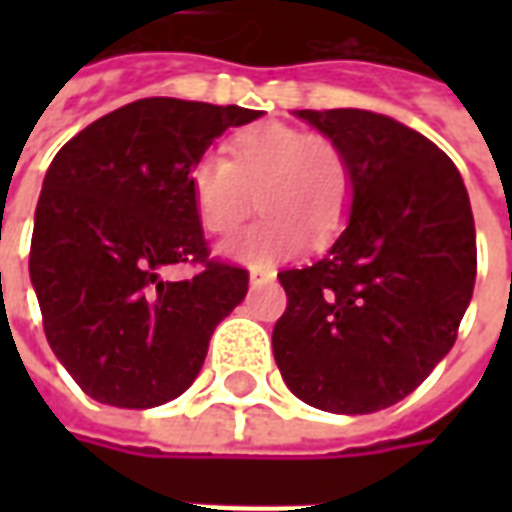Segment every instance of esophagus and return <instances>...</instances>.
Masks as SVG:
<instances>
[{
  "mask_svg": "<svg viewBox=\"0 0 512 512\" xmlns=\"http://www.w3.org/2000/svg\"><path fill=\"white\" fill-rule=\"evenodd\" d=\"M274 277H277V274H274L271 268H249V282H252V285H266V282H271Z\"/></svg>",
  "mask_w": 512,
  "mask_h": 512,
  "instance_id": "1",
  "label": "esophagus"
}]
</instances>
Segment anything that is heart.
I'll return each instance as SVG.
<instances>
[{
    "label": "heart",
    "instance_id": "obj_1",
    "mask_svg": "<svg viewBox=\"0 0 512 512\" xmlns=\"http://www.w3.org/2000/svg\"><path fill=\"white\" fill-rule=\"evenodd\" d=\"M197 219L211 235L233 233L255 202L266 216L222 244L246 266H274L343 227L351 208V169L329 136L263 123L230 139V158L202 153L189 172Z\"/></svg>",
    "mask_w": 512,
    "mask_h": 512
}]
</instances>
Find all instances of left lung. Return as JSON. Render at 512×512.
Listing matches in <instances>:
<instances>
[{"label": "left lung", "instance_id": "obj_1", "mask_svg": "<svg viewBox=\"0 0 512 512\" xmlns=\"http://www.w3.org/2000/svg\"><path fill=\"white\" fill-rule=\"evenodd\" d=\"M293 115L343 150L354 191L332 249L279 274L288 310L274 359L304 403L373 414L450 354L477 277L472 205L455 164L414 128L367 109Z\"/></svg>", "mask_w": 512, "mask_h": 512}]
</instances>
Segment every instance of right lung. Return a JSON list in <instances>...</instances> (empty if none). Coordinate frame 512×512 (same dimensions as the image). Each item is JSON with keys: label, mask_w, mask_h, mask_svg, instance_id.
I'll return each instance as SVG.
<instances>
[{"label": "right lung", "mask_w": 512, "mask_h": 512, "mask_svg": "<svg viewBox=\"0 0 512 512\" xmlns=\"http://www.w3.org/2000/svg\"><path fill=\"white\" fill-rule=\"evenodd\" d=\"M263 112L142 98L73 136L43 178L29 279L51 351L87 395L153 408L200 373L213 329L244 301V268L208 260L191 164ZM200 262L172 283L160 271Z\"/></svg>", "instance_id": "1"}]
</instances>
